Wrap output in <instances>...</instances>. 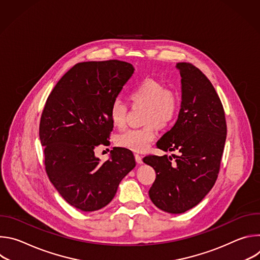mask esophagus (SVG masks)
<instances>
[{
	"label": "esophagus",
	"instance_id": "obj_1",
	"mask_svg": "<svg viewBox=\"0 0 260 260\" xmlns=\"http://www.w3.org/2000/svg\"><path fill=\"white\" fill-rule=\"evenodd\" d=\"M135 158H136V161H137L139 165L143 164V160H142V156H141V155H139V154H135Z\"/></svg>",
	"mask_w": 260,
	"mask_h": 260
}]
</instances>
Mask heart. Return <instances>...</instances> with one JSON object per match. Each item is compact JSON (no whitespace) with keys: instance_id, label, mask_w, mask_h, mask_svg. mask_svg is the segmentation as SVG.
I'll use <instances>...</instances> for the list:
<instances>
[{"instance_id":"1","label":"heart","mask_w":260,"mask_h":260,"mask_svg":"<svg viewBox=\"0 0 260 260\" xmlns=\"http://www.w3.org/2000/svg\"><path fill=\"white\" fill-rule=\"evenodd\" d=\"M133 105L145 108L143 121L145 126L129 128L116 137V144L135 152H144L155 139L156 124L159 128L169 126L176 118L180 100L177 91L167 88L166 85L155 79L147 78L136 84L128 93ZM126 105L119 100L113 101L109 109L112 124L122 127L125 124Z\"/></svg>"}]
</instances>
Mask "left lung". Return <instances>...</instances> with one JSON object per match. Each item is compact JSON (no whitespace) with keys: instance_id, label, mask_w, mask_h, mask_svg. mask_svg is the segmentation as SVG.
Listing matches in <instances>:
<instances>
[{"instance_id":"1","label":"left lung","mask_w":260,"mask_h":260,"mask_svg":"<svg viewBox=\"0 0 260 260\" xmlns=\"http://www.w3.org/2000/svg\"><path fill=\"white\" fill-rule=\"evenodd\" d=\"M176 68L181 76V109L176 123L156 146L180 154L174 157L175 162L167 155L143 158L156 173L150 200L171 214L186 212L209 193L226 140L224 110L210 80L192 63L178 62Z\"/></svg>"}]
</instances>
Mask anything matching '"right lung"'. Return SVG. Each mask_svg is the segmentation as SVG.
Wrapping results in <instances>:
<instances>
[{"mask_svg": "<svg viewBox=\"0 0 260 260\" xmlns=\"http://www.w3.org/2000/svg\"><path fill=\"white\" fill-rule=\"evenodd\" d=\"M134 71L116 59L76 63L46 101L39 128L46 173L63 200L81 211L107 206L136 167L125 148L114 147L105 162L94 155L95 146L108 142L113 129L110 106Z\"/></svg>", "mask_w": 260, "mask_h": 260, "instance_id": "right-lung-1", "label": "right lung"}]
</instances>
